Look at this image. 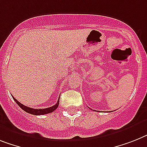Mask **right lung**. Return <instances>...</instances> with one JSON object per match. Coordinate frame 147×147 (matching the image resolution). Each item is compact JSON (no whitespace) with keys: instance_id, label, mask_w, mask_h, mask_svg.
I'll return each instance as SVG.
<instances>
[{"instance_id":"obj_1","label":"right lung","mask_w":147,"mask_h":147,"mask_svg":"<svg viewBox=\"0 0 147 147\" xmlns=\"http://www.w3.org/2000/svg\"><path fill=\"white\" fill-rule=\"evenodd\" d=\"M13 100H15L16 103L18 105H19L22 109L25 112H27L28 113H30V114L32 115H36V116H40V115H44V114H47V113H50L53 112L55 110H56L57 107H59V98L58 101L55 104L54 106L50 107H48V108H45V109H33L31 108V107H28L27 106H25V105H23L22 104H21L20 102H19L18 100L16 99L13 96Z\"/></svg>"}]
</instances>
